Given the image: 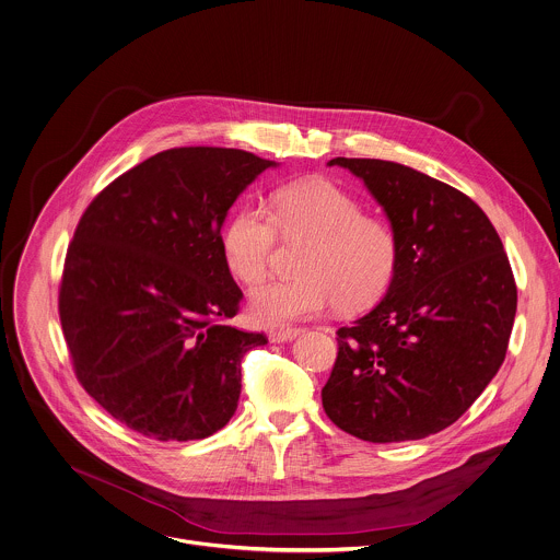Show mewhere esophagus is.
I'll list each match as a JSON object with an SVG mask.
<instances>
[{
  "label": "esophagus",
  "instance_id": "1",
  "mask_svg": "<svg viewBox=\"0 0 560 560\" xmlns=\"http://www.w3.org/2000/svg\"><path fill=\"white\" fill-rule=\"evenodd\" d=\"M296 335H301V328H277L270 330V341L272 343H283V341H292Z\"/></svg>",
  "mask_w": 560,
  "mask_h": 560
}]
</instances>
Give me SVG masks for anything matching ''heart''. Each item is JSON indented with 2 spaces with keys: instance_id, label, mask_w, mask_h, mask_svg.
Segmentation results:
<instances>
[{
  "instance_id": "b5f03b06",
  "label": "heart",
  "mask_w": 560,
  "mask_h": 560,
  "mask_svg": "<svg viewBox=\"0 0 560 560\" xmlns=\"http://www.w3.org/2000/svg\"><path fill=\"white\" fill-rule=\"evenodd\" d=\"M277 230L283 236L305 234L294 279H270L250 292L249 315L261 326H285L337 310L361 311L388 290L399 245L393 228L368 217L363 203L324 178H307L272 195V214L257 206H241L225 223L221 250L228 270L243 283L266 275Z\"/></svg>"
}]
</instances>
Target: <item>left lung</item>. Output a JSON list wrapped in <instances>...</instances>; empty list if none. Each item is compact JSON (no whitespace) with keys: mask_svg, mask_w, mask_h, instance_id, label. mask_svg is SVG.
<instances>
[{"mask_svg":"<svg viewBox=\"0 0 560 560\" xmlns=\"http://www.w3.org/2000/svg\"><path fill=\"white\" fill-rule=\"evenodd\" d=\"M384 208L399 255L386 296L337 330L322 388L328 419L368 442H404L453 425L497 375L517 288L488 214L412 167L343 159Z\"/></svg>","mask_w":560,"mask_h":560,"instance_id":"1","label":"left lung"}]
</instances>
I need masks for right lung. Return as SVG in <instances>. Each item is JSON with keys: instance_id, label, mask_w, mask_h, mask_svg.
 <instances>
[{"instance_id": "add662e5", "label": "right lung", "mask_w": 560, "mask_h": 560, "mask_svg": "<svg viewBox=\"0 0 560 560\" xmlns=\"http://www.w3.org/2000/svg\"><path fill=\"white\" fill-rule=\"evenodd\" d=\"M275 161L234 148H174L103 188L63 261L60 322L77 380L126 428L201 440L238 408L241 361L268 343L225 319L243 292L221 228Z\"/></svg>"}]
</instances>
